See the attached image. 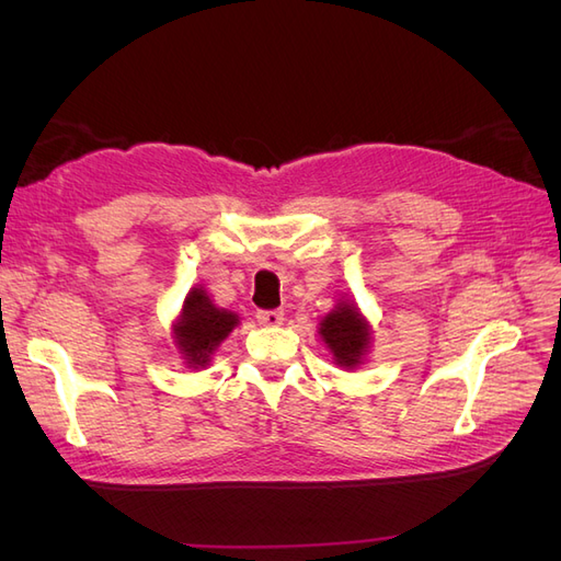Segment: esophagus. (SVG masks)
Segmentation results:
<instances>
[{"instance_id":"obj_1","label":"esophagus","mask_w":561,"mask_h":561,"mask_svg":"<svg viewBox=\"0 0 561 561\" xmlns=\"http://www.w3.org/2000/svg\"><path fill=\"white\" fill-rule=\"evenodd\" d=\"M285 320V313L280 309H271V311H257V322L266 328H276Z\"/></svg>"}]
</instances>
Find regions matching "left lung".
I'll use <instances>...</instances> for the list:
<instances>
[{"instance_id":"1","label":"left lung","mask_w":561,"mask_h":561,"mask_svg":"<svg viewBox=\"0 0 561 561\" xmlns=\"http://www.w3.org/2000/svg\"><path fill=\"white\" fill-rule=\"evenodd\" d=\"M320 336L334 353L336 363L344 367L358 365L369 342L367 322L360 318L358 309L348 307V304H339L332 313L325 316V320L320 322Z\"/></svg>"}]
</instances>
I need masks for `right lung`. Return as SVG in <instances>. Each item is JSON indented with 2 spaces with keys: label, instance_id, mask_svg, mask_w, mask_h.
Instances as JSON below:
<instances>
[{
  "label": "right lung",
  "instance_id": "add662e5",
  "mask_svg": "<svg viewBox=\"0 0 561 561\" xmlns=\"http://www.w3.org/2000/svg\"><path fill=\"white\" fill-rule=\"evenodd\" d=\"M239 325V318L229 311L217 309L203 290H192L184 299L180 322L175 325V339L186 363L192 367L208 365L210 353L222 339Z\"/></svg>",
  "mask_w": 561,
  "mask_h": 561
}]
</instances>
